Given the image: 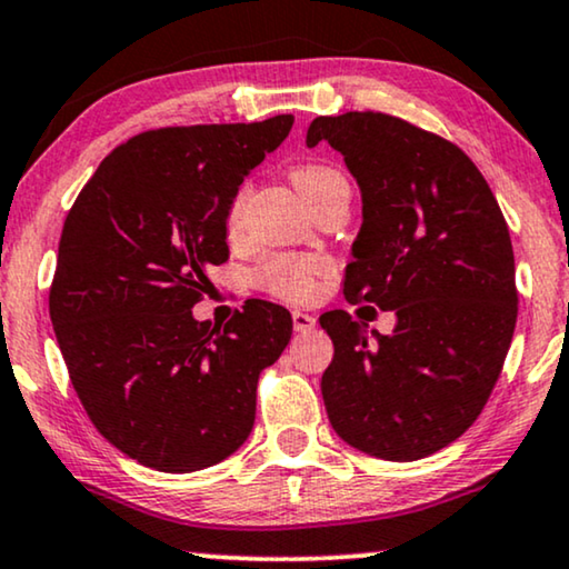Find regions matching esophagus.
<instances>
[{
	"mask_svg": "<svg viewBox=\"0 0 569 569\" xmlns=\"http://www.w3.org/2000/svg\"><path fill=\"white\" fill-rule=\"evenodd\" d=\"M292 326H295V331H300V333L313 331L316 329V318L310 313H302V310H292Z\"/></svg>",
	"mask_w": 569,
	"mask_h": 569,
	"instance_id": "obj_1",
	"label": "esophagus"
}]
</instances>
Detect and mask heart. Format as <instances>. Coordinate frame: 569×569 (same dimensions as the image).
Listing matches in <instances>:
<instances>
[{"label": "heart", "mask_w": 569, "mask_h": 569, "mask_svg": "<svg viewBox=\"0 0 569 569\" xmlns=\"http://www.w3.org/2000/svg\"><path fill=\"white\" fill-rule=\"evenodd\" d=\"M292 183L300 191V197L310 201L318 193L331 189L337 183H347V178L329 166H298L292 170ZM248 201V186H240L232 197L228 214H224V228L230 236H236L243 224ZM329 271V259L323 256H298V253H274L263 259L253 271V284L259 290L274 295V298L290 302H308L318 295V277Z\"/></svg>", "instance_id": "obj_1"}]
</instances>
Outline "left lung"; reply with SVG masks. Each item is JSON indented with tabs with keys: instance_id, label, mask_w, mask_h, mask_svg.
I'll use <instances>...</instances> for the list:
<instances>
[{
	"instance_id": "left-lung-1",
	"label": "left lung",
	"mask_w": 569,
	"mask_h": 569,
	"mask_svg": "<svg viewBox=\"0 0 569 569\" xmlns=\"http://www.w3.org/2000/svg\"><path fill=\"white\" fill-rule=\"evenodd\" d=\"M318 142L345 154L362 191L345 298L396 313L376 341L347 310L321 316L333 341L326 411L362 453L417 461L469 430L502 372L518 318L508 222L469 154L415 123L318 116Z\"/></svg>"
}]
</instances>
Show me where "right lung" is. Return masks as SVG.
Wrapping results in <instances>:
<instances>
[{
  "label": "right lung",
  "instance_id": "obj_1",
  "mask_svg": "<svg viewBox=\"0 0 569 569\" xmlns=\"http://www.w3.org/2000/svg\"><path fill=\"white\" fill-rule=\"evenodd\" d=\"M292 116L150 129L82 186L49 292L69 380L103 438L150 469L189 473L243 446L256 386L292 337L282 306L246 300L197 321L207 271L228 261L224 214Z\"/></svg>",
  "mask_w": 569,
  "mask_h": 569
}]
</instances>
